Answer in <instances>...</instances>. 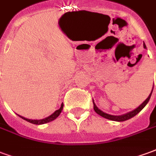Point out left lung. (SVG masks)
Segmentation results:
<instances>
[{
    "mask_svg": "<svg viewBox=\"0 0 156 156\" xmlns=\"http://www.w3.org/2000/svg\"><path fill=\"white\" fill-rule=\"evenodd\" d=\"M143 46H144V48H146V46H145V44H143ZM153 88H154V85H153ZM153 88H152V90H151V93L150 94V95L148 96V98L144 100L142 104H141L139 107H137V108H135V109H134V110H132V111L129 112V113H127V114H124V115H108V114H107V113H105V112H103L102 110H100L99 108L96 106V105L94 104V100H93V102H94V111L98 114V115H99L100 116H102V117L105 118V119H110V120H113V121H117V122H121V121H125V120H128V119H131V118H133L134 116H135V115H137V114H139L140 112L143 109V108L145 107V105H147L148 102H149V100H150V98H151V94H152V92H153Z\"/></svg>",
    "mask_w": 156,
    "mask_h": 156,
    "instance_id": "8db88e82",
    "label": "left lung"
}]
</instances>
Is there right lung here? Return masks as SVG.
Here are the masks:
<instances>
[{"mask_svg":"<svg viewBox=\"0 0 156 156\" xmlns=\"http://www.w3.org/2000/svg\"><path fill=\"white\" fill-rule=\"evenodd\" d=\"M62 108H63V104H62L61 107H60L59 109L56 110V111H55L53 114H51L50 116L45 118V119H27V118L23 117V116H21V115H18L19 117H21L22 119H23L24 120L29 122V123H32V124H46V123H48V122H51V121L54 120L55 119H57V118L59 116V115L61 114Z\"/></svg>","mask_w":156,"mask_h":156,"instance_id":"1","label":"right lung"}]
</instances>
